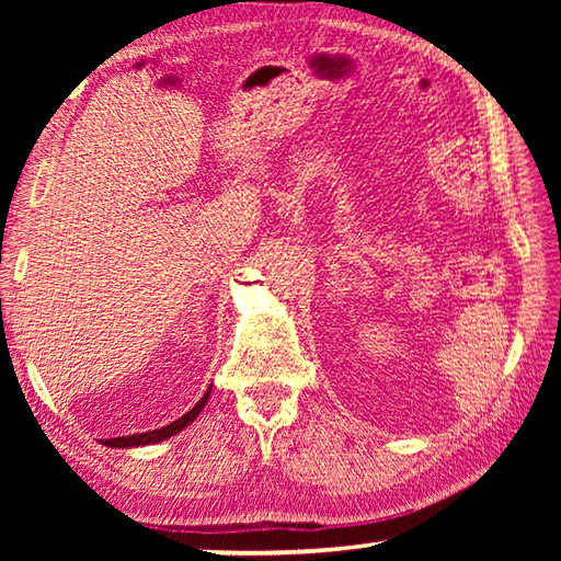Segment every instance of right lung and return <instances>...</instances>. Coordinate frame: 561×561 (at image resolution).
Segmentation results:
<instances>
[{
	"mask_svg": "<svg viewBox=\"0 0 561 561\" xmlns=\"http://www.w3.org/2000/svg\"><path fill=\"white\" fill-rule=\"evenodd\" d=\"M210 388H207V393L195 403V408H190L185 415H180L178 421H173L170 425H163V428L150 431V433H136V435H123V438H108L103 445H108V448H138V445H153V443H160V440H168L170 435L180 433L185 428V425H190L197 415H201V411L207 403V398H210Z\"/></svg>",
	"mask_w": 561,
	"mask_h": 561,
	"instance_id": "right-lung-1",
	"label": "right lung"
}]
</instances>
